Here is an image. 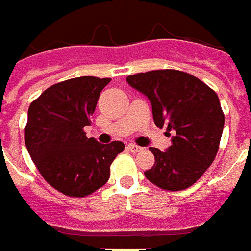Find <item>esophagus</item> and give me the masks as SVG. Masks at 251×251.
Listing matches in <instances>:
<instances>
[{
  "mask_svg": "<svg viewBox=\"0 0 251 251\" xmlns=\"http://www.w3.org/2000/svg\"><path fill=\"white\" fill-rule=\"evenodd\" d=\"M127 148H128V150H129V151H131V152H133V153H136V152H140V151L143 150L141 147L136 146V144H128Z\"/></svg>",
  "mask_w": 251,
  "mask_h": 251,
  "instance_id": "1",
  "label": "esophagus"
}]
</instances>
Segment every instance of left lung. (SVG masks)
Returning a JSON list of instances; mask_svg holds the SVG:
<instances>
[{
  "instance_id": "8db88e82",
  "label": "left lung",
  "mask_w": 251,
  "mask_h": 251,
  "mask_svg": "<svg viewBox=\"0 0 251 251\" xmlns=\"http://www.w3.org/2000/svg\"><path fill=\"white\" fill-rule=\"evenodd\" d=\"M127 82L148 98L154 124L172 132L167 150L150 148L154 165L144 175L161 189L189 188L217 154L225 123L217 94L199 78L177 70L140 73Z\"/></svg>"
}]
</instances>
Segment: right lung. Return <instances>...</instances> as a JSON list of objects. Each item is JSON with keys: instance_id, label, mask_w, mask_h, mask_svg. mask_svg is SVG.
Here are the masks:
<instances>
[{"instance_id": "1", "label": "right lung", "mask_w": 251, "mask_h": 251, "mask_svg": "<svg viewBox=\"0 0 251 251\" xmlns=\"http://www.w3.org/2000/svg\"><path fill=\"white\" fill-rule=\"evenodd\" d=\"M108 78L80 76L56 83L30 104L25 144L31 160L52 188L84 197L110 178V167L123 152L122 141L98 143L83 131L90 126Z\"/></svg>"}]
</instances>
